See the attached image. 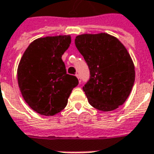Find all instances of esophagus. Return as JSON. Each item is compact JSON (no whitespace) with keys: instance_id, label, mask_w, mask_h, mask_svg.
<instances>
[{"instance_id":"esophagus-1","label":"esophagus","mask_w":154,"mask_h":154,"mask_svg":"<svg viewBox=\"0 0 154 154\" xmlns=\"http://www.w3.org/2000/svg\"><path fill=\"white\" fill-rule=\"evenodd\" d=\"M76 77H77V78H78V80H79V82H80V81H81V80H80V74H76Z\"/></svg>"}]
</instances>
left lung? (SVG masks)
<instances>
[{
    "label": "left lung",
    "mask_w": 154,
    "mask_h": 154,
    "mask_svg": "<svg viewBox=\"0 0 154 154\" xmlns=\"http://www.w3.org/2000/svg\"><path fill=\"white\" fill-rule=\"evenodd\" d=\"M75 46L90 70V79L83 86L89 103L102 111L123 104L134 82V66L126 48L107 33L82 34Z\"/></svg>",
    "instance_id": "1"
}]
</instances>
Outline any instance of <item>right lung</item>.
Segmentation results:
<instances>
[{"mask_svg":"<svg viewBox=\"0 0 154 154\" xmlns=\"http://www.w3.org/2000/svg\"><path fill=\"white\" fill-rule=\"evenodd\" d=\"M71 44L70 36L46 37L28 46L18 67V83L28 105L40 115L54 116L64 109L79 84L67 74L62 56Z\"/></svg>","mask_w":154,"mask_h":154,"instance_id":"1","label":"right lung"}]
</instances>
